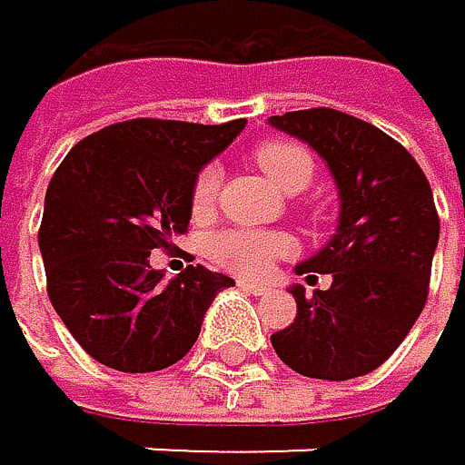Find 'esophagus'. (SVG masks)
<instances>
[{
    "mask_svg": "<svg viewBox=\"0 0 465 465\" xmlns=\"http://www.w3.org/2000/svg\"><path fill=\"white\" fill-rule=\"evenodd\" d=\"M237 287L245 290V292H253V295H264L267 292V284L264 282H251V279H240Z\"/></svg>",
    "mask_w": 465,
    "mask_h": 465,
    "instance_id": "esophagus-1",
    "label": "esophagus"
}]
</instances>
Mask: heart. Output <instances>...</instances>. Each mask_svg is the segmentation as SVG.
<instances>
[{"label": "heart", "instance_id": "b5f03b06", "mask_svg": "<svg viewBox=\"0 0 465 465\" xmlns=\"http://www.w3.org/2000/svg\"><path fill=\"white\" fill-rule=\"evenodd\" d=\"M253 162L259 170L271 178L284 192H301L312 181L315 173V158L307 147L295 142H262L253 150ZM220 167L206 164L192 181V212L206 214L212 212L220 189ZM209 256L223 264L225 271L240 273V276H262L271 271V264L279 256H287L292 251V240L279 231H256V228H225L209 237Z\"/></svg>", "mask_w": 465, "mask_h": 465}]
</instances>
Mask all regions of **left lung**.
I'll return each mask as SVG.
<instances>
[{
	"label": "left lung",
	"mask_w": 465,
	"mask_h": 465,
	"mask_svg": "<svg viewBox=\"0 0 465 465\" xmlns=\"http://www.w3.org/2000/svg\"><path fill=\"white\" fill-rule=\"evenodd\" d=\"M271 124L307 142L341 194L331 240L295 264L307 279L331 273V284L312 295L292 284L298 315L271 343L303 377H365L399 349L427 303L440 231L430 181L396 139L343 111H287Z\"/></svg>",
	"instance_id": "8db88e82"
}]
</instances>
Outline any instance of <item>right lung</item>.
Here are the masks:
<instances>
[{
    "instance_id": "right-lung-1",
    "label": "right lung",
    "mask_w": 465,
    "mask_h": 465,
    "mask_svg": "<svg viewBox=\"0 0 465 465\" xmlns=\"http://www.w3.org/2000/svg\"><path fill=\"white\" fill-rule=\"evenodd\" d=\"M242 128L245 119L119 122L77 142L52 175L38 231L46 292L97 362L170 368L198 341L214 295L234 284L203 264L164 282L150 251L186 234L194 175Z\"/></svg>"
}]
</instances>
